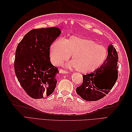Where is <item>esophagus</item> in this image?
<instances>
[{"label": "esophagus", "instance_id": "obj_1", "mask_svg": "<svg viewBox=\"0 0 132 132\" xmlns=\"http://www.w3.org/2000/svg\"><path fill=\"white\" fill-rule=\"evenodd\" d=\"M59 73H63V74H67V73H68V71L61 69H59Z\"/></svg>", "mask_w": 132, "mask_h": 132}]
</instances>
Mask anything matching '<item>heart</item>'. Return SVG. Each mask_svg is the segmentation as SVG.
<instances>
[{"label": "heart", "mask_w": 132, "mask_h": 132, "mask_svg": "<svg viewBox=\"0 0 132 132\" xmlns=\"http://www.w3.org/2000/svg\"><path fill=\"white\" fill-rule=\"evenodd\" d=\"M72 54L70 68L82 74L93 72L105 62L108 55L106 48L91 39L71 36L64 41L58 39L51 46L50 57L55 65H59Z\"/></svg>", "instance_id": "obj_1"}]
</instances>
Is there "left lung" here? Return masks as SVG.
<instances>
[{"instance_id":"1","label":"left lung","mask_w":132,"mask_h":132,"mask_svg":"<svg viewBox=\"0 0 132 132\" xmlns=\"http://www.w3.org/2000/svg\"><path fill=\"white\" fill-rule=\"evenodd\" d=\"M108 55L103 65L89 74L82 75V84L76 91L86 101L99 100L109 93L118 79V55L113 45L107 49Z\"/></svg>"}]
</instances>
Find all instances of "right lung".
Here are the masks:
<instances>
[{
    "instance_id": "1",
    "label": "right lung",
    "mask_w": 132,
    "mask_h": 132,
    "mask_svg": "<svg viewBox=\"0 0 132 132\" xmlns=\"http://www.w3.org/2000/svg\"><path fill=\"white\" fill-rule=\"evenodd\" d=\"M61 34L56 27L31 30L16 48L14 69L19 82L32 98H42L52 94L59 71L50 62V47Z\"/></svg>"
}]
</instances>
